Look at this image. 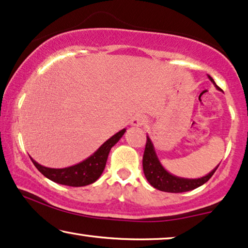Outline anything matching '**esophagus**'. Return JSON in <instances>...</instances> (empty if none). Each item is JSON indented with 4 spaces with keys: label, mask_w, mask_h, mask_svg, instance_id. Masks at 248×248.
I'll return each instance as SVG.
<instances>
[{
    "label": "esophagus",
    "mask_w": 248,
    "mask_h": 248,
    "mask_svg": "<svg viewBox=\"0 0 248 248\" xmlns=\"http://www.w3.org/2000/svg\"><path fill=\"white\" fill-rule=\"evenodd\" d=\"M146 122H147L146 117H144V115H136V117L133 118V120H131V124H133L134 127H141L144 126Z\"/></svg>",
    "instance_id": "esophagus-1"
}]
</instances>
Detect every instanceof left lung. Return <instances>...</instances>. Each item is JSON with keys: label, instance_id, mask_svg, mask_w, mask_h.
<instances>
[{"label": "left lung", "instance_id": "8db88e82", "mask_svg": "<svg viewBox=\"0 0 248 248\" xmlns=\"http://www.w3.org/2000/svg\"><path fill=\"white\" fill-rule=\"evenodd\" d=\"M207 77L213 82L216 86L217 90H220L216 85V82L212 79L211 76L207 75ZM220 164V163H219ZM217 166L212 171L201 178H195V179H189V178H183L174 176V174L170 173L162 164H161L160 160H158L156 152H155V147L153 145V141L147 135L146 146H145L144 156H143V170L144 174L146 177L148 183H150L154 188L158 190L167 191V193H184V191H189L195 189V188L202 186L213 176L217 169Z\"/></svg>", "mask_w": 248, "mask_h": 248}]
</instances>
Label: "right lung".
Wrapping results in <instances>:
<instances>
[{
	"label": "right lung",
	"instance_id": "1",
	"mask_svg": "<svg viewBox=\"0 0 248 248\" xmlns=\"http://www.w3.org/2000/svg\"><path fill=\"white\" fill-rule=\"evenodd\" d=\"M124 133H126V128H124L119 133L114 134L111 138H108L91 156L71 167L61 168V169L47 168L37 163L31 157V158L39 172L54 183L71 187L87 186V185L95 183L101 177L102 172L104 171L105 164H107L110 150L112 146H114L120 140Z\"/></svg>",
	"mask_w": 248,
	"mask_h": 248
}]
</instances>
